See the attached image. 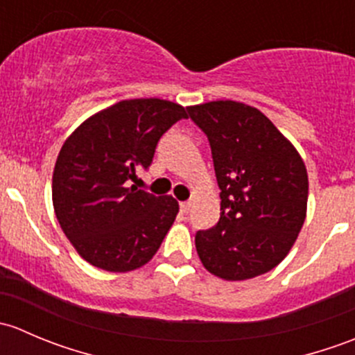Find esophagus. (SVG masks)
I'll list each match as a JSON object with an SVG mask.
<instances>
[{
    "instance_id": "obj_1",
    "label": "esophagus",
    "mask_w": 355,
    "mask_h": 355,
    "mask_svg": "<svg viewBox=\"0 0 355 355\" xmlns=\"http://www.w3.org/2000/svg\"><path fill=\"white\" fill-rule=\"evenodd\" d=\"M189 209H191V202H189V200H184V202H180L182 213H189Z\"/></svg>"
}]
</instances>
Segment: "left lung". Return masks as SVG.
<instances>
[{
    "instance_id": "obj_1",
    "label": "left lung",
    "mask_w": 355,
    "mask_h": 355,
    "mask_svg": "<svg viewBox=\"0 0 355 355\" xmlns=\"http://www.w3.org/2000/svg\"><path fill=\"white\" fill-rule=\"evenodd\" d=\"M187 111L207 135L221 191L220 221L196 234L200 263L228 282L268 273L285 259L306 220V164L257 108L227 99Z\"/></svg>"
}]
</instances>
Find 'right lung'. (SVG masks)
Returning a JSON list of instances; mask_svg holds the SVG:
<instances>
[{
	"instance_id": "1",
	"label": "right lung",
	"mask_w": 355,
	"mask_h": 355,
	"mask_svg": "<svg viewBox=\"0 0 355 355\" xmlns=\"http://www.w3.org/2000/svg\"><path fill=\"white\" fill-rule=\"evenodd\" d=\"M187 108L164 99H127L78 125L53 171V206L63 234L92 266L113 273L153 259L178 213L171 196L130 185L149 168L161 135Z\"/></svg>"
}]
</instances>
